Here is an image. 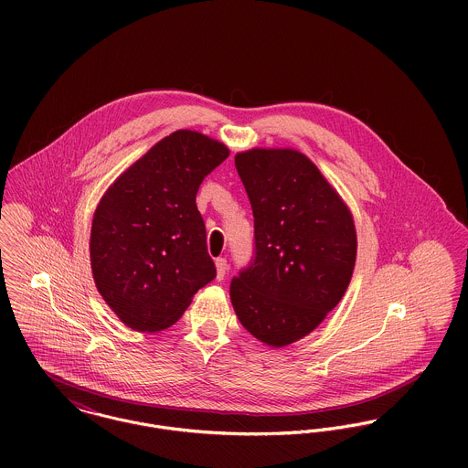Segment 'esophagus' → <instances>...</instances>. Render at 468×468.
Instances as JSON below:
<instances>
[{
    "instance_id": "1",
    "label": "esophagus",
    "mask_w": 468,
    "mask_h": 468,
    "mask_svg": "<svg viewBox=\"0 0 468 468\" xmlns=\"http://www.w3.org/2000/svg\"><path fill=\"white\" fill-rule=\"evenodd\" d=\"M216 270H218V281H223L225 279V275H227V270H229V263H227V260L225 258H218L216 260Z\"/></svg>"
}]
</instances>
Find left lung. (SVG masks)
<instances>
[{"instance_id":"obj_1","label":"left lung","mask_w":468,"mask_h":468,"mask_svg":"<svg viewBox=\"0 0 468 468\" xmlns=\"http://www.w3.org/2000/svg\"><path fill=\"white\" fill-rule=\"evenodd\" d=\"M234 162L252 205L254 250L230 281V301L256 338L288 346L342 299L356 258L353 218L299 151L250 149Z\"/></svg>"}]
</instances>
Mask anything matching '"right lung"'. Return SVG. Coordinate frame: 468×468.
<instances>
[{
	"mask_svg": "<svg viewBox=\"0 0 468 468\" xmlns=\"http://www.w3.org/2000/svg\"><path fill=\"white\" fill-rule=\"evenodd\" d=\"M229 149L182 130L153 145L108 189L90 239L99 293L136 332L175 324L216 277L197 207L201 182Z\"/></svg>",
	"mask_w": 468,
	"mask_h": 468,
	"instance_id": "add662e5",
	"label": "right lung"
}]
</instances>
